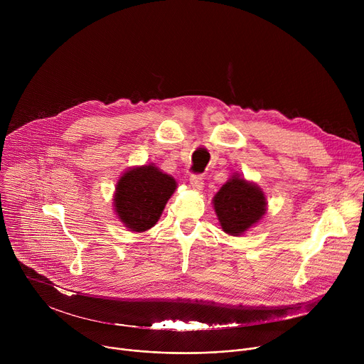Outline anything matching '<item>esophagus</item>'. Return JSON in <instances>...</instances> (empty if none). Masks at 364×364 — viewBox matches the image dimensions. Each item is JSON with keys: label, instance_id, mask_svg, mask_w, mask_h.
<instances>
[{"label": "esophagus", "instance_id": "obj_1", "mask_svg": "<svg viewBox=\"0 0 364 364\" xmlns=\"http://www.w3.org/2000/svg\"><path fill=\"white\" fill-rule=\"evenodd\" d=\"M190 184L194 190H201L203 186H204V180H203V176L200 174H191L190 176Z\"/></svg>", "mask_w": 364, "mask_h": 364}]
</instances>
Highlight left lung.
<instances>
[{
  "label": "left lung",
  "instance_id": "8db88e82",
  "mask_svg": "<svg viewBox=\"0 0 364 364\" xmlns=\"http://www.w3.org/2000/svg\"><path fill=\"white\" fill-rule=\"evenodd\" d=\"M213 205L223 232L240 236L267 213V197L261 187L235 174L216 193Z\"/></svg>",
  "mask_w": 364,
  "mask_h": 364
}]
</instances>
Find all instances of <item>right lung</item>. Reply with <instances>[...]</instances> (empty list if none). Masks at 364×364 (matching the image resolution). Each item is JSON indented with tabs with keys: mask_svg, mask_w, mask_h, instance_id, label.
<instances>
[{
	"mask_svg": "<svg viewBox=\"0 0 364 364\" xmlns=\"http://www.w3.org/2000/svg\"><path fill=\"white\" fill-rule=\"evenodd\" d=\"M176 187V180L154 164L134 167L117 183L115 212L131 232H145L159 222Z\"/></svg>",
	"mask_w": 364,
	"mask_h": 364,
	"instance_id": "1",
	"label": "right lung"
}]
</instances>
